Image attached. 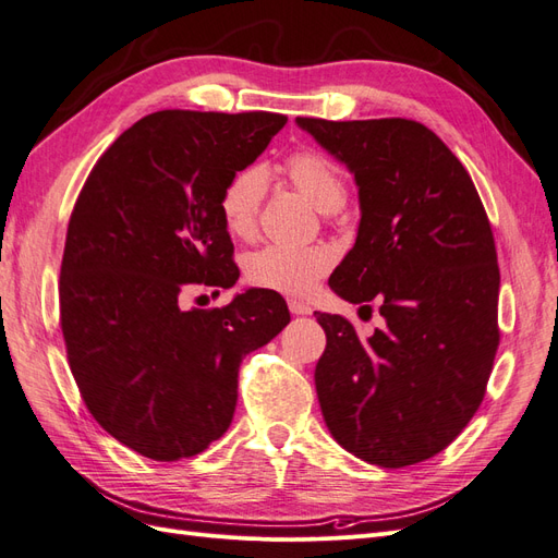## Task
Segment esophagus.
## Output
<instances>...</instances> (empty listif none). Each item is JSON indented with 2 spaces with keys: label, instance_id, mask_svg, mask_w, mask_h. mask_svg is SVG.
<instances>
[{
  "label": "esophagus",
  "instance_id": "1",
  "mask_svg": "<svg viewBox=\"0 0 558 558\" xmlns=\"http://www.w3.org/2000/svg\"><path fill=\"white\" fill-rule=\"evenodd\" d=\"M289 310H291V314H295V316H307V314H312V307L305 305V302H300V300H289Z\"/></svg>",
  "mask_w": 558,
  "mask_h": 558
}]
</instances>
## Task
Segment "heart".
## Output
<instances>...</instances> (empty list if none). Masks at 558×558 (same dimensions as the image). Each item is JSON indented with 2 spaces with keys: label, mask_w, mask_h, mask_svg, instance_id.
<instances>
[{
  "label": "heart",
  "mask_w": 558,
  "mask_h": 558,
  "mask_svg": "<svg viewBox=\"0 0 558 558\" xmlns=\"http://www.w3.org/2000/svg\"><path fill=\"white\" fill-rule=\"evenodd\" d=\"M281 170L295 189L320 211H337L347 199L344 177L328 156L314 148H300L283 160ZM267 191V172L260 165H246L234 172L218 197V211L226 230L238 240H251L258 230V214ZM332 253L324 246L267 244L251 253L246 279L260 289L286 295H305L314 281L328 272Z\"/></svg>",
  "instance_id": "1"
}]
</instances>
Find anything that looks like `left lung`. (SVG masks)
I'll list each match as a JSON object with an SVG mask.
<instances>
[{"label":"left lung","mask_w":558,"mask_h":558,"mask_svg":"<svg viewBox=\"0 0 558 558\" xmlns=\"http://www.w3.org/2000/svg\"><path fill=\"white\" fill-rule=\"evenodd\" d=\"M359 183L361 226L330 289L386 326L363 342L351 320L326 330L316 396L347 451L404 468L447 449L475 416L500 342L492 223L461 160L408 118H298Z\"/></svg>","instance_id":"left-lung-1"}]
</instances>
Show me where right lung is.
<instances>
[{
  "mask_svg": "<svg viewBox=\"0 0 558 558\" xmlns=\"http://www.w3.org/2000/svg\"><path fill=\"white\" fill-rule=\"evenodd\" d=\"M286 121L269 111L148 113L78 193L60 267L66 361L97 424L146 459H189L218 440L242 359L291 320L286 300L265 289L216 310L181 307L199 286L238 281L218 197Z\"/></svg>",
  "mask_w": 558,
  "mask_h": 558,
  "instance_id": "add662e5",
  "label": "right lung"
}]
</instances>
